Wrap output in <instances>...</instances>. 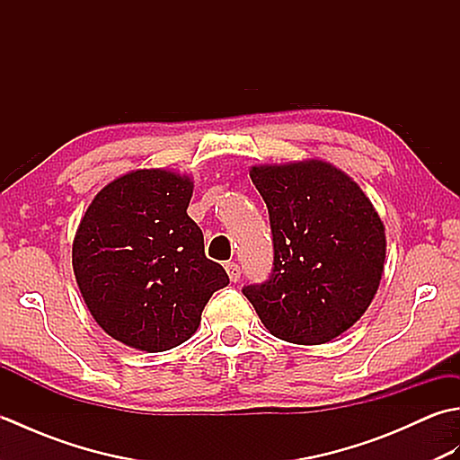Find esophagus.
I'll list each match as a JSON object with an SVG mask.
<instances>
[{"label": "esophagus", "instance_id": "obj_1", "mask_svg": "<svg viewBox=\"0 0 460 460\" xmlns=\"http://www.w3.org/2000/svg\"><path fill=\"white\" fill-rule=\"evenodd\" d=\"M225 270H227L231 282H237L241 279V267L237 265V262H231V261L225 262Z\"/></svg>", "mask_w": 460, "mask_h": 460}]
</instances>
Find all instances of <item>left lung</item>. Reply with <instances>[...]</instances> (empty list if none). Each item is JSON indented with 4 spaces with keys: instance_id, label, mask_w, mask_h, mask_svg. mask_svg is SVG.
<instances>
[{
    "instance_id": "1",
    "label": "left lung",
    "mask_w": 460,
    "mask_h": 460,
    "mask_svg": "<svg viewBox=\"0 0 460 460\" xmlns=\"http://www.w3.org/2000/svg\"><path fill=\"white\" fill-rule=\"evenodd\" d=\"M265 199L275 269L243 288L262 324L290 344L318 346L364 316L385 265V225L364 190L320 158L251 165Z\"/></svg>"
}]
</instances>
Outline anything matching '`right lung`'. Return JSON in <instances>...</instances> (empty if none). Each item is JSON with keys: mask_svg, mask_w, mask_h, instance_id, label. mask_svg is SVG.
Listing matches in <instances>:
<instances>
[{"mask_svg": "<svg viewBox=\"0 0 460 460\" xmlns=\"http://www.w3.org/2000/svg\"><path fill=\"white\" fill-rule=\"evenodd\" d=\"M191 195L190 173L132 170L94 195L76 227V285L96 324L124 346L155 354L183 344L213 292L229 285L205 257Z\"/></svg>", "mask_w": 460, "mask_h": 460, "instance_id": "add662e5", "label": "right lung"}]
</instances>
